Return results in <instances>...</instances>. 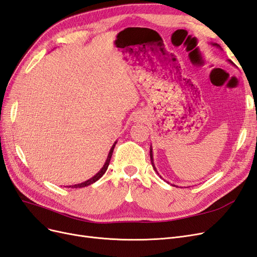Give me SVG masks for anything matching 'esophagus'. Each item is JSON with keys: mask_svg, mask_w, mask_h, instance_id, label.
<instances>
[{"mask_svg": "<svg viewBox=\"0 0 257 257\" xmlns=\"http://www.w3.org/2000/svg\"><path fill=\"white\" fill-rule=\"evenodd\" d=\"M138 120H139V118H138Z\"/></svg>", "mask_w": 257, "mask_h": 257, "instance_id": "1", "label": "esophagus"}]
</instances>
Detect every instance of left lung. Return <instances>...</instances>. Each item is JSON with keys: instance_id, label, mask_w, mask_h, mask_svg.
<instances>
[{"instance_id": "8db88e82", "label": "left lung", "mask_w": 257, "mask_h": 257, "mask_svg": "<svg viewBox=\"0 0 257 257\" xmlns=\"http://www.w3.org/2000/svg\"><path fill=\"white\" fill-rule=\"evenodd\" d=\"M211 45L213 46V47H216V48H219V49H221L222 50V48H221V46L219 45V44H215V43H211ZM229 63H231V62L229 61ZM232 64V63H231ZM150 159H151V163H152V166H153V169L155 170V172H157V174L160 176V174L158 173V170H157V168H155V165H154V160H153V152H152V146H150ZM161 178H162V176H160Z\"/></svg>"}]
</instances>
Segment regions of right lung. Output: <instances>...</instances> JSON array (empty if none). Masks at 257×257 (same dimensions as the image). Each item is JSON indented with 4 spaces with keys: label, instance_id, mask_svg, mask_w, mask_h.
I'll list each match as a JSON object with an SVG mask.
<instances>
[{
    "label": "right lung",
    "instance_id": "right-lung-1",
    "mask_svg": "<svg viewBox=\"0 0 257 257\" xmlns=\"http://www.w3.org/2000/svg\"><path fill=\"white\" fill-rule=\"evenodd\" d=\"M115 144H116V141L113 143V145L111 146V148H110V150H109V153H108V155H107V159H106V161H105V163H104V165H103V167L100 168V170L98 173H96V175H94L93 176L92 178H90L89 180H87V181H84V182H81V183H78V184H74V185H67L66 188H75V189H77V188H84V186H88V185H90V184H93L94 182H96L98 179H100L103 177V175L106 173V170H107V168H108V166H109V163H110V159H111V155H112V152H113V149H114V146H115Z\"/></svg>",
    "mask_w": 257,
    "mask_h": 257
}]
</instances>
